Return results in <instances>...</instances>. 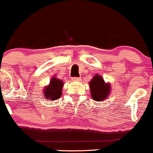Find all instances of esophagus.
Returning a JSON list of instances; mask_svg holds the SVG:
<instances>
[{
  "mask_svg": "<svg viewBox=\"0 0 153 153\" xmlns=\"http://www.w3.org/2000/svg\"><path fill=\"white\" fill-rule=\"evenodd\" d=\"M72 80L74 81V82H81V79H80V78H77V77L73 78Z\"/></svg>",
  "mask_w": 153,
  "mask_h": 153,
  "instance_id": "esophagus-1",
  "label": "esophagus"
}]
</instances>
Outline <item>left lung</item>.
Masks as SVG:
<instances>
[{
    "label": "left lung",
    "instance_id": "1",
    "mask_svg": "<svg viewBox=\"0 0 153 153\" xmlns=\"http://www.w3.org/2000/svg\"><path fill=\"white\" fill-rule=\"evenodd\" d=\"M89 88L91 97L95 101H102L106 100L111 93V84L105 82L103 77L96 74L89 81Z\"/></svg>",
    "mask_w": 153,
    "mask_h": 153
}]
</instances>
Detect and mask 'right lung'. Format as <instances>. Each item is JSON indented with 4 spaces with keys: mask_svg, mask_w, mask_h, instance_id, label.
<instances>
[{
    "mask_svg": "<svg viewBox=\"0 0 153 153\" xmlns=\"http://www.w3.org/2000/svg\"><path fill=\"white\" fill-rule=\"evenodd\" d=\"M64 82L61 79H58L56 76L51 78L49 85L44 86L43 89V97L47 101H54L60 98L62 94Z\"/></svg>",
    "mask_w": 153,
    "mask_h": 153,
    "instance_id": "right-lung-1",
    "label": "right lung"
}]
</instances>
